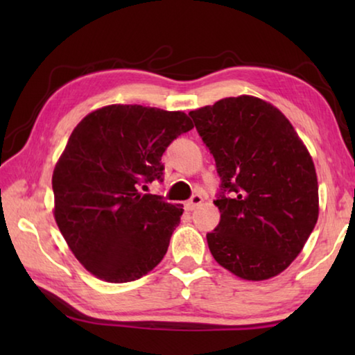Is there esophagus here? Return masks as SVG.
Segmentation results:
<instances>
[{"instance_id":"esophagus-1","label":"esophagus","mask_w":355,"mask_h":355,"mask_svg":"<svg viewBox=\"0 0 355 355\" xmlns=\"http://www.w3.org/2000/svg\"><path fill=\"white\" fill-rule=\"evenodd\" d=\"M202 202H203V197L199 196V194H194L188 202L184 203L186 211H194V209H196L197 207L202 205Z\"/></svg>"}]
</instances>
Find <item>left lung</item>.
Wrapping results in <instances>:
<instances>
[{
    "label": "left lung",
    "instance_id": "8db88e82",
    "mask_svg": "<svg viewBox=\"0 0 355 355\" xmlns=\"http://www.w3.org/2000/svg\"><path fill=\"white\" fill-rule=\"evenodd\" d=\"M189 116L222 180L209 252L239 279L275 277L304 249L320 214L307 147L280 110L252 95L222 98Z\"/></svg>",
    "mask_w": 355,
    "mask_h": 355
}]
</instances>
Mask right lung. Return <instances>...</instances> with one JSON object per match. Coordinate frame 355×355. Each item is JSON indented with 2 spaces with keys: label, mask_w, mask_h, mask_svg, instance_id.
Returning a JSON list of instances; mask_svg holds the SVG:
<instances>
[{
  "label": "right lung",
  "mask_w": 355,
  "mask_h": 355,
  "mask_svg": "<svg viewBox=\"0 0 355 355\" xmlns=\"http://www.w3.org/2000/svg\"><path fill=\"white\" fill-rule=\"evenodd\" d=\"M192 128L183 111L110 105L71 131L53 172V214L76 260L97 279L133 282L164 258L183 205L137 186L163 180L164 150Z\"/></svg>",
  "instance_id": "right-lung-1"
}]
</instances>
